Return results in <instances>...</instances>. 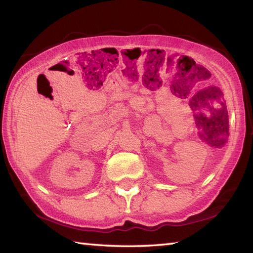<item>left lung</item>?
Masks as SVG:
<instances>
[{"mask_svg": "<svg viewBox=\"0 0 253 253\" xmlns=\"http://www.w3.org/2000/svg\"><path fill=\"white\" fill-rule=\"evenodd\" d=\"M205 83H203V84H198L192 91L199 89ZM206 87H215V88H218L220 90V93H221V96H222V103L220 105V108L212 115H210L208 122L206 124V135L209 137L210 144L220 145L224 139L227 138L228 130H229L228 112H227L226 104H224L226 102H224L223 99V93L218 86L209 85Z\"/></svg>", "mask_w": 253, "mask_h": 253, "instance_id": "obj_1", "label": "left lung"}]
</instances>
